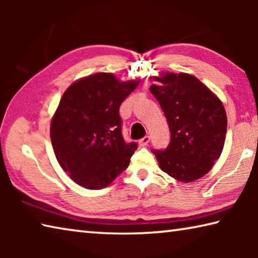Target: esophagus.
Listing matches in <instances>:
<instances>
[{
    "mask_svg": "<svg viewBox=\"0 0 258 258\" xmlns=\"http://www.w3.org/2000/svg\"><path fill=\"white\" fill-rule=\"evenodd\" d=\"M149 141H150V137H148V135H146L145 138H142L141 140H140L139 145L141 146V147H146L148 143H149Z\"/></svg>",
    "mask_w": 258,
    "mask_h": 258,
    "instance_id": "esophagus-1",
    "label": "esophagus"
}]
</instances>
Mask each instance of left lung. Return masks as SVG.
<instances>
[{"instance_id":"left-lung-1","label":"left lung","mask_w":258,"mask_h":258,"mask_svg":"<svg viewBox=\"0 0 258 258\" xmlns=\"http://www.w3.org/2000/svg\"><path fill=\"white\" fill-rule=\"evenodd\" d=\"M150 86L171 131L164 150H152L161 171L192 182L207 174L223 150L226 112L223 103L197 77L166 73Z\"/></svg>"}]
</instances>
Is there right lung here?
<instances>
[{
	"mask_svg": "<svg viewBox=\"0 0 258 258\" xmlns=\"http://www.w3.org/2000/svg\"><path fill=\"white\" fill-rule=\"evenodd\" d=\"M138 84L98 73L63 93L51 121V142L58 163L77 184L103 189L127 168L138 145L124 141L119 107Z\"/></svg>",
	"mask_w": 258,
	"mask_h": 258,
	"instance_id": "add662e5",
	"label": "right lung"
}]
</instances>
